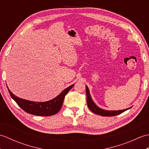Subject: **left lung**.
<instances>
[{
	"label": "left lung",
	"mask_w": 149,
	"mask_h": 149,
	"mask_svg": "<svg viewBox=\"0 0 149 149\" xmlns=\"http://www.w3.org/2000/svg\"><path fill=\"white\" fill-rule=\"evenodd\" d=\"M86 93L87 95V104H88V107H89V109L91 111L94 113L97 114V115H99L103 116H115L125 111L126 110L130 109V108H127V109H125L123 110H120V111H106L102 109H100V107H98L96 104L93 102V100L91 99V97L90 96L89 89H88V88L86 86Z\"/></svg>",
	"instance_id": "obj_1"
}]
</instances>
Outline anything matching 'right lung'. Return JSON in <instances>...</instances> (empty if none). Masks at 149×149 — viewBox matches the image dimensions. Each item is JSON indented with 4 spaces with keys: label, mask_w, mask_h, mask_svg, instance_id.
Returning a JSON list of instances; mask_svg holds the SVG:
<instances>
[{
    "label": "right lung",
    "mask_w": 149,
    "mask_h": 149,
    "mask_svg": "<svg viewBox=\"0 0 149 149\" xmlns=\"http://www.w3.org/2000/svg\"><path fill=\"white\" fill-rule=\"evenodd\" d=\"M74 84H72L68 88H66L54 99L43 102H33V101L21 99V98L16 97L14 94H13L11 91L9 90L8 87V89L13 99L25 111L34 115L47 116L54 115L59 112L62 107L65 95L74 86Z\"/></svg>",
    "instance_id": "right-lung-1"
}]
</instances>
